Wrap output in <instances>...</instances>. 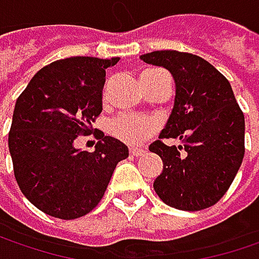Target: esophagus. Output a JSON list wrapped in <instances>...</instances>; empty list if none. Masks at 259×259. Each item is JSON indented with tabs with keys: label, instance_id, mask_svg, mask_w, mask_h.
Masks as SVG:
<instances>
[{
	"label": "esophagus",
	"instance_id": "obj_1",
	"mask_svg": "<svg viewBox=\"0 0 259 259\" xmlns=\"http://www.w3.org/2000/svg\"><path fill=\"white\" fill-rule=\"evenodd\" d=\"M129 153H130V156H133V157H138V156H142L144 153H145V150L144 148H130L129 150Z\"/></svg>",
	"mask_w": 259,
	"mask_h": 259
}]
</instances>
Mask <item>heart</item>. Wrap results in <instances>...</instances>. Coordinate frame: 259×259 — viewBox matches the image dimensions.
<instances>
[{
    "instance_id": "1",
    "label": "heart",
    "mask_w": 259,
    "mask_h": 259,
    "mask_svg": "<svg viewBox=\"0 0 259 259\" xmlns=\"http://www.w3.org/2000/svg\"><path fill=\"white\" fill-rule=\"evenodd\" d=\"M151 73L145 72L141 76ZM154 130V123L148 118L135 117V115H121L117 120L112 121L111 132L115 138L121 139L123 142L130 145H138L144 142V139Z\"/></svg>"
}]
</instances>
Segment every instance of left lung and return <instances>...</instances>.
Masks as SVG:
<instances>
[{
    "label": "left lung",
    "instance_id": "obj_1",
    "mask_svg": "<svg viewBox=\"0 0 259 259\" xmlns=\"http://www.w3.org/2000/svg\"><path fill=\"white\" fill-rule=\"evenodd\" d=\"M147 64L166 69L176 82L171 115L150 151L160 156L163 171L153 187L169 207L196 211L214 205L235 179L244 156V115L231 83L204 58L179 51L141 55Z\"/></svg>",
    "mask_w": 259,
    "mask_h": 259
}]
</instances>
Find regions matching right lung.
Instances as JSON below:
<instances>
[{
	"label": "right lung",
	"instance_id": "right-lung-1",
	"mask_svg": "<svg viewBox=\"0 0 259 259\" xmlns=\"http://www.w3.org/2000/svg\"><path fill=\"white\" fill-rule=\"evenodd\" d=\"M118 57H70L40 69L18 97L9 150L15 177L26 199L58 219L90 213L103 198L120 160L129 156L121 141L96 132L94 151L75 147L102 112L106 69Z\"/></svg>",
	"mask_w": 259,
	"mask_h": 259
}]
</instances>
